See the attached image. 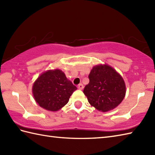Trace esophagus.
<instances>
[{
	"instance_id": "esophagus-1",
	"label": "esophagus",
	"mask_w": 155,
	"mask_h": 155,
	"mask_svg": "<svg viewBox=\"0 0 155 155\" xmlns=\"http://www.w3.org/2000/svg\"><path fill=\"white\" fill-rule=\"evenodd\" d=\"M83 88H84V86H83V84H80L78 85V88L79 90H83Z\"/></svg>"
}]
</instances>
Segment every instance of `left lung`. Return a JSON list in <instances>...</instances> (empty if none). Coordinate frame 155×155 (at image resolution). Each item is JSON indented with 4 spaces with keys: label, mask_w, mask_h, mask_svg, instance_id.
I'll return each mask as SVG.
<instances>
[{
    "label": "left lung",
    "mask_w": 155,
    "mask_h": 155,
    "mask_svg": "<svg viewBox=\"0 0 155 155\" xmlns=\"http://www.w3.org/2000/svg\"><path fill=\"white\" fill-rule=\"evenodd\" d=\"M89 83L83 93L92 107L101 112L117 107L126 94V85L122 76L107 64L93 67L88 75Z\"/></svg>",
    "instance_id": "8db88e82"
}]
</instances>
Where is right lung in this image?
Returning a JSON list of instances; mask_svg holds the SVG:
<instances>
[{
    "label": "right lung",
    "mask_w": 155,
    "mask_h": 155,
    "mask_svg": "<svg viewBox=\"0 0 155 155\" xmlns=\"http://www.w3.org/2000/svg\"><path fill=\"white\" fill-rule=\"evenodd\" d=\"M77 89L61 69L45 71L32 84L35 100L44 109L56 112L68 103L72 94Z\"/></svg>",
    "instance_id": "obj_1"
}]
</instances>
